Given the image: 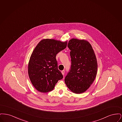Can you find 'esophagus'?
Listing matches in <instances>:
<instances>
[{"label": "esophagus", "instance_id": "1", "mask_svg": "<svg viewBox=\"0 0 122 122\" xmlns=\"http://www.w3.org/2000/svg\"><path fill=\"white\" fill-rule=\"evenodd\" d=\"M61 73H62V75L64 76V73H65V71H64V70H62V71H61Z\"/></svg>", "mask_w": 122, "mask_h": 122}]
</instances>
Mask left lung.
<instances>
[{
	"mask_svg": "<svg viewBox=\"0 0 122 122\" xmlns=\"http://www.w3.org/2000/svg\"><path fill=\"white\" fill-rule=\"evenodd\" d=\"M68 46L70 50L71 66L65 83L73 93L81 94L93 83L97 74V59L91 44L86 40L72 38Z\"/></svg>",
	"mask_w": 122,
	"mask_h": 122,
	"instance_id": "8db88e82",
	"label": "left lung"
}]
</instances>
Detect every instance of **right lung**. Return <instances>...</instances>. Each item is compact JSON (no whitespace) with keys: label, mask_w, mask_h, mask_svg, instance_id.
<instances>
[{"label":"right lung","mask_w":122,"mask_h":122,"mask_svg":"<svg viewBox=\"0 0 122 122\" xmlns=\"http://www.w3.org/2000/svg\"><path fill=\"white\" fill-rule=\"evenodd\" d=\"M68 41L44 39L35 47L30 57L28 73L35 89L41 93L53 90L63 76L58 70L56 58L57 54L65 49Z\"/></svg>","instance_id":"obj_1"}]
</instances>
